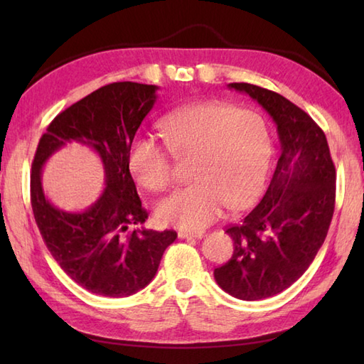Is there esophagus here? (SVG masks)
I'll return each instance as SVG.
<instances>
[{"label": "esophagus", "instance_id": "esophagus-1", "mask_svg": "<svg viewBox=\"0 0 364 364\" xmlns=\"http://www.w3.org/2000/svg\"><path fill=\"white\" fill-rule=\"evenodd\" d=\"M205 236L203 231H184V230H180L178 231V237L180 239H202Z\"/></svg>", "mask_w": 364, "mask_h": 364}]
</instances>
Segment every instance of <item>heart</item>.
Masks as SVG:
<instances>
[{
  "label": "heart",
  "instance_id": "1",
  "mask_svg": "<svg viewBox=\"0 0 364 364\" xmlns=\"http://www.w3.org/2000/svg\"><path fill=\"white\" fill-rule=\"evenodd\" d=\"M167 148L191 156L186 186L161 200L156 218L181 230H202L219 218L223 206L239 210L264 186L272 144L264 119L250 109L220 102H194L161 120ZM129 172L145 189L159 192L172 181L166 146L153 136H136L128 151Z\"/></svg>",
  "mask_w": 364,
  "mask_h": 364
}]
</instances>
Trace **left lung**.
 I'll return each mask as SVG.
<instances>
[{
    "mask_svg": "<svg viewBox=\"0 0 364 364\" xmlns=\"http://www.w3.org/2000/svg\"><path fill=\"white\" fill-rule=\"evenodd\" d=\"M228 87L244 92L272 117L280 141L264 197L239 225L227 228L233 257L214 269L223 291L252 301L288 289L310 267L333 218L336 172L326 134L305 111L249 82Z\"/></svg>",
    "mask_w": 364,
    "mask_h": 364,
    "instance_id": "left-lung-1",
    "label": "left lung"
}]
</instances>
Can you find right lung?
Here are the masks:
<instances>
[{"label":"right lung","instance_id":"right-lung-1","mask_svg":"<svg viewBox=\"0 0 364 364\" xmlns=\"http://www.w3.org/2000/svg\"><path fill=\"white\" fill-rule=\"evenodd\" d=\"M158 86L112 82L56 115L41 137L31 173V203L43 241L60 269L92 294L128 297L158 272L173 230L134 228L149 214L128 167L129 145L156 102ZM76 141L102 161L105 189L82 212L54 207L41 188V168L52 154Z\"/></svg>","mask_w":364,"mask_h":364}]
</instances>
